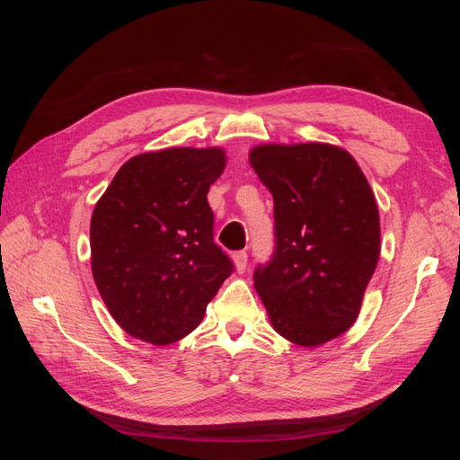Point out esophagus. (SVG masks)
Wrapping results in <instances>:
<instances>
[{"instance_id":"34e87169","label":"esophagus","mask_w":460,"mask_h":460,"mask_svg":"<svg viewBox=\"0 0 460 460\" xmlns=\"http://www.w3.org/2000/svg\"><path fill=\"white\" fill-rule=\"evenodd\" d=\"M233 264H234V270H237L239 274H243L246 270V264H249V256H246L244 251H239L233 254Z\"/></svg>"}]
</instances>
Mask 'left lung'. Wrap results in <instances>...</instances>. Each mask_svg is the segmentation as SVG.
I'll return each mask as SVG.
<instances>
[{"label": "left lung", "mask_w": 460, "mask_h": 460, "mask_svg": "<svg viewBox=\"0 0 460 460\" xmlns=\"http://www.w3.org/2000/svg\"><path fill=\"white\" fill-rule=\"evenodd\" d=\"M249 163L274 196L276 217V252L256 268V293L279 336L323 346L356 323L379 262L371 186L346 149L323 141L254 146Z\"/></svg>", "instance_id": "obj_1"}]
</instances>
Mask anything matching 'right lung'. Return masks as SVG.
I'll list each match as a JSON object with an SVG mask.
<instances>
[{
	"mask_svg": "<svg viewBox=\"0 0 460 460\" xmlns=\"http://www.w3.org/2000/svg\"><path fill=\"white\" fill-rule=\"evenodd\" d=\"M223 147H169L128 159L91 216V272L109 313L141 342L167 346L202 323L231 274L211 237L208 190Z\"/></svg>",
	"mask_w": 460,
	"mask_h": 460,
	"instance_id": "right-lung-1",
	"label": "right lung"
}]
</instances>
